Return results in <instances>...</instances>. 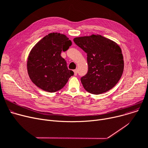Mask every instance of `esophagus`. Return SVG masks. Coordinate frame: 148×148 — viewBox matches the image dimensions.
Returning <instances> with one entry per match:
<instances>
[{
  "label": "esophagus",
  "instance_id": "34e87169",
  "mask_svg": "<svg viewBox=\"0 0 148 148\" xmlns=\"http://www.w3.org/2000/svg\"><path fill=\"white\" fill-rule=\"evenodd\" d=\"M74 74L75 75H77V69L74 70Z\"/></svg>",
  "mask_w": 148,
  "mask_h": 148
}]
</instances>
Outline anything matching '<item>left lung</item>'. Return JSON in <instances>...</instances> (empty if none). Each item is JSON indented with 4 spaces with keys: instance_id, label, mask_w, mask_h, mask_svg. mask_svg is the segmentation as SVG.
<instances>
[{
    "instance_id": "left-lung-1",
    "label": "left lung",
    "mask_w": 148,
    "mask_h": 148,
    "mask_svg": "<svg viewBox=\"0 0 148 148\" xmlns=\"http://www.w3.org/2000/svg\"><path fill=\"white\" fill-rule=\"evenodd\" d=\"M73 40L87 53L88 71L81 78L85 90L98 95L112 89L123 71V58L118 44L98 34L76 37Z\"/></svg>"
}]
</instances>
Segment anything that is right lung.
I'll use <instances>...</instances> for the list:
<instances>
[{
  "instance_id": "obj_1",
  "label": "right lung",
  "mask_w": 148,
  "mask_h": 148,
  "mask_svg": "<svg viewBox=\"0 0 148 148\" xmlns=\"http://www.w3.org/2000/svg\"><path fill=\"white\" fill-rule=\"evenodd\" d=\"M71 42L64 34L53 32L44 36L30 50L27 60L29 78L42 90L54 92L63 88L74 72L60 56Z\"/></svg>"
}]
</instances>
